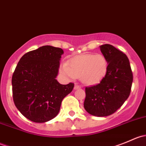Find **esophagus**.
<instances>
[{
    "mask_svg": "<svg viewBox=\"0 0 146 146\" xmlns=\"http://www.w3.org/2000/svg\"><path fill=\"white\" fill-rule=\"evenodd\" d=\"M81 88V86H80V85H78V84H76V85H75V86H74V89L75 90L79 89V88Z\"/></svg>",
    "mask_w": 146,
    "mask_h": 146,
    "instance_id": "obj_1",
    "label": "esophagus"
}]
</instances>
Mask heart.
Segmentation results:
<instances>
[{
    "mask_svg": "<svg viewBox=\"0 0 146 146\" xmlns=\"http://www.w3.org/2000/svg\"><path fill=\"white\" fill-rule=\"evenodd\" d=\"M108 62L102 54H82L71 58L68 64H62L61 72L70 79L80 77L85 85L98 83L105 76Z\"/></svg>",
    "mask_w": 146,
    "mask_h": 146,
    "instance_id": "obj_1",
    "label": "heart"
}]
</instances>
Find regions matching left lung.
<instances>
[{"label":"left lung","mask_w":146,"mask_h":146,"mask_svg":"<svg viewBox=\"0 0 146 146\" xmlns=\"http://www.w3.org/2000/svg\"><path fill=\"white\" fill-rule=\"evenodd\" d=\"M108 68L104 77L95 85L85 88L84 107L89 114L107 117L114 114L129 98L133 73L127 56L112 45H101Z\"/></svg>","instance_id":"1"}]
</instances>
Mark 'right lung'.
I'll use <instances>...</instances> for the list:
<instances>
[{
    "label": "right lung",
    "mask_w": 146,
    "mask_h": 146,
    "mask_svg": "<svg viewBox=\"0 0 146 146\" xmlns=\"http://www.w3.org/2000/svg\"><path fill=\"white\" fill-rule=\"evenodd\" d=\"M62 48L43 46L22 56L12 77L13 98L17 110L36 123L48 121L58 114L63 99L74 83L56 80Z\"/></svg>",
    "instance_id": "obj_1"
}]
</instances>
